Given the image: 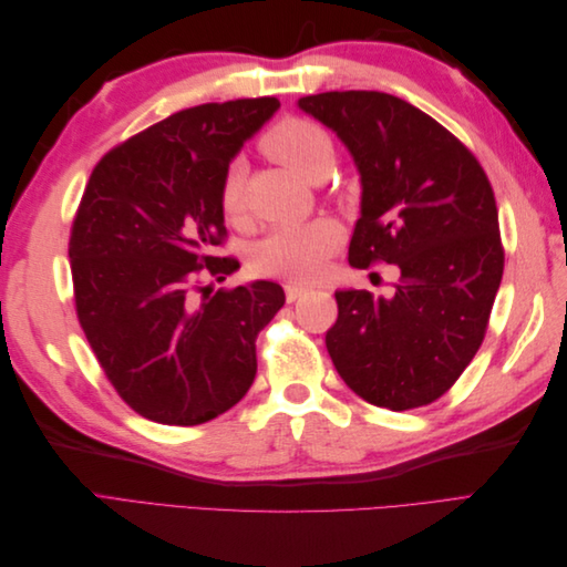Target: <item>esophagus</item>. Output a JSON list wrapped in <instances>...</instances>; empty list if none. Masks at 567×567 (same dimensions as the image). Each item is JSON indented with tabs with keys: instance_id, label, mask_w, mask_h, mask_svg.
<instances>
[{
	"instance_id": "obj_1",
	"label": "esophagus",
	"mask_w": 567,
	"mask_h": 567,
	"mask_svg": "<svg viewBox=\"0 0 567 567\" xmlns=\"http://www.w3.org/2000/svg\"><path fill=\"white\" fill-rule=\"evenodd\" d=\"M302 296H307V288H305V286L286 284V300H288V302H296V300H300Z\"/></svg>"
}]
</instances>
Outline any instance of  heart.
<instances>
[{"label": "heart", "instance_id": "obj_1", "mask_svg": "<svg viewBox=\"0 0 567 567\" xmlns=\"http://www.w3.org/2000/svg\"><path fill=\"white\" fill-rule=\"evenodd\" d=\"M271 158L296 169L302 177L321 179L333 161V142L329 132L310 117L286 115L277 120L260 140ZM246 169L231 163L219 184V210L231 225L244 219ZM340 231L329 219L286 225L267 234L250 250V269L260 277H279L293 281H312L336 250Z\"/></svg>", "mask_w": 567, "mask_h": 567}]
</instances>
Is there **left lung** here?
<instances>
[{
	"label": "left lung",
	"instance_id": "1",
	"mask_svg": "<svg viewBox=\"0 0 567 567\" xmlns=\"http://www.w3.org/2000/svg\"><path fill=\"white\" fill-rule=\"evenodd\" d=\"M298 104L346 142L362 175L350 265L402 271L390 298L338 290L326 350L364 402L433 404L483 346L504 277L492 184L466 144L404 99L350 90Z\"/></svg>",
	"mask_w": 567,
	"mask_h": 567
}]
</instances>
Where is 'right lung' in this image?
Listing matches in <instances>:
<instances>
[{
	"label": "right lung",
	"instance_id": "right-lung-1",
	"mask_svg": "<svg viewBox=\"0 0 567 567\" xmlns=\"http://www.w3.org/2000/svg\"><path fill=\"white\" fill-rule=\"evenodd\" d=\"M277 109L260 96L179 111L113 146L84 186L68 241L78 321L115 392L148 421H213L255 381V340L284 288L208 281L238 267L215 255L227 241L221 177Z\"/></svg>",
	"mask_w": 567,
	"mask_h": 567
}]
</instances>
